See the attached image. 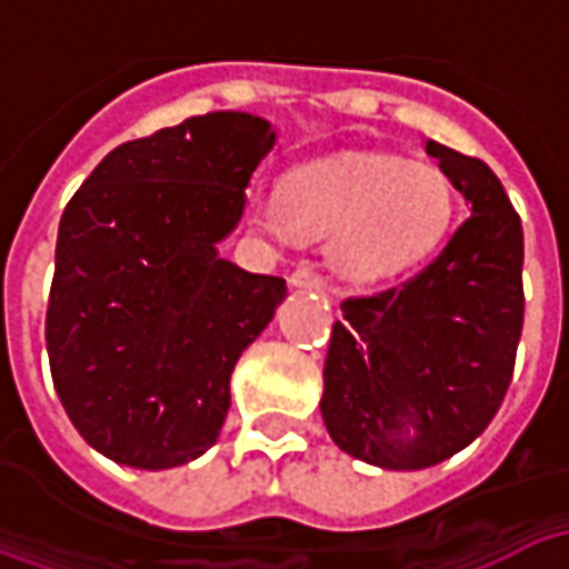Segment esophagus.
Returning a JSON list of instances; mask_svg holds the SVG:
<instances>
[{
    "label": "esophagus",
    "mask_w": 569,
    "mask_h": 569,
    "mask_svg": "<svg viewBox=\"0 0 569 569\" xmlns=\"http://www.w3.org/2000/svg\"><path fill=\"white\" fill-rule=\"evenodd\" d=\"M292 286H298V289H310V292H322V289H326V280H322L320 271H313L310 264H305V268H298V271L292 273Z\"/></svg>",
    "instance_id": "1"
}]
</instances>
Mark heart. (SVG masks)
Segmentation results:
<instances>
[{
  "label": "heart",
  "mask_w": 569,
  "mask_h": 569,
  "mask_svg": "<svg viewBox=\"0 0 569 569\" xmlns=\"http://www.w3.org/2000/svg\"><path fill=\"white\" fill-rule=\"evenodd\" d=\"M249 210L273 234L332 237L335 268L371 283L429 259L451 231L457 198L429 163L341 154L289 173L283 198L256 191Z\"/></svg>",
  "instance_id": "b5f03b06"
}]
</instances>
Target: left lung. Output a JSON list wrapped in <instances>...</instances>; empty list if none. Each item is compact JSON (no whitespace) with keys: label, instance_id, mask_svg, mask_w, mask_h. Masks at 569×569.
I'll use <instances>...</instances> for the list:
<instances>
[{"label":"left lung","instance_id":"obj_1","mask_svg":"<svg viewBox=\"0 0 569 569\" xmlns=\"http://www.w3.org/2000/svg\"><path fill=\"white\" fill-rule=\"evenodd\" d=\"M469 203L406 283L341 301L322 369L332 441L381 469H427L463 451L500 411L525 326L521 219L488 163L427 142Z\"/></svg>","mask_w":569,"mask_h":569}]
</instances>
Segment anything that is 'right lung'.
Wrapping results in <instances>:
<instances>
[{
    "label": "right lung",
    "mask_w": 569,
    "mask_h": 569,
    "mask_svg": "<svg viewBox=\"0 0 569 569\" xmlns=\"http://www.w3.org/2000/svg\"><path fill=\"white\" fill-rule=\"evenodd\" d=\"M273 130L210 112L118 146L63 210L44 345L72 427L109 460L170 469L212 448L237 359L283 277L219 259Z\"/></svg>",
    "instance_id": "1"
}]
</instances>
